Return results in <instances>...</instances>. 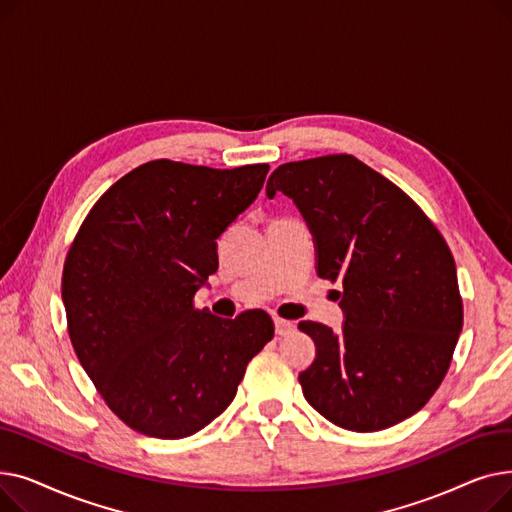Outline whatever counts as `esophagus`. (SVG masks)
Masks as SVG:
<instances>
[{
  "mask_svg": "<svg viewBox=\"0 0 512 512\" xmlns=\"http://www.w3.org/2000/svg\"><path fill=\"white\" fill-rule=\"evenodd\" d=\"M274 324H276V334H278V336H288V334H292V332H294V328H297V326L292 324V321H288V319H280V317H276V319H274Z\"/></svg>",
  "mask_w": 512,
  "mask_h": 512,
  "instance_id": "esophagus-1",
  "label": "esophagus"
}]
</instances>
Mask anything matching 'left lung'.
Instances as JSON below:
<instances>
[{
	"label": "left lung",
	"instance_id": "8db88e82",
	"mask_svg": "<svg viewBox=\"0 0 512 512\" xmlns=\"http://www.w3.org/2000/svg\"><path fill=\"white\" fill-rule=\"evenodd\" d=\"M265 193L292 199L313 236L317 276L342 280V330L299 324L315 342L299 373L309 405L351 432L415 415L442 384L463 328L456 265L438 228L344 153L282 164Z\"/></svg>",
	"mask_w": 512,
	"mask_h": 512
}]
</instances>
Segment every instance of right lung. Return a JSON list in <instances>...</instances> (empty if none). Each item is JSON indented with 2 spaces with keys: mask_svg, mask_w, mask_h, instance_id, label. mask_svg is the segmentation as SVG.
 <instances>
[{
  "mask_svg": "<svg viewBox=\"0 0 512 512\" xmlns=\"http://www.w3.org/2000/svg\"><path fill=\"white\" fill-rule=\"evenodd\" d=\"M267 170L149 161L95 203L72 242L62 301L76 357L107 407L145 436L178 440L209 425L274 338L261 309L224 319L193 307L218 272L215 240Z\"/></svg>",
  "mask_w": 512,
  "mask_h": 512,
  "instance_id": "add662e5",
  "label": "right lung"
}]
</instances>
